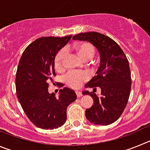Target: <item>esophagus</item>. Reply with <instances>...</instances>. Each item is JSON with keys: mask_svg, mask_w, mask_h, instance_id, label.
<instances>
[{"mask_svg": "<svg viewBox=\"0 0 150 150\" xmlns=\"http://www.w3.org/2000/svg\"><path fill=\"white\" fill-rule=\"evenodd\" d=\"M76 96H77V98H80V97H82V93L80 92L79 91H76Z\"/></svg>", "mask_w": 150, "mask_h": 150, "instance_id": "1", "label": "esophagus"}]
</instances>
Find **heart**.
<instances>
[{"mask_svg":"<svg viewBox=\"0 0 150 150\" xmlns=\"http://www.w3.org/2000/svg\"><path fill=\"white\" fill-rule=\"evenodd\" d=\"M77 54L83 60L88 61L92 59L95 55V48L88 43H83L76 46ZM67 54V50L63 48L57 53L55 59V65L56 68H60L63 64L64 60ZM88 76L85 72H70L64 77V80L71 88H77L88 79Z\"/></svg>","mask_w":150,"mask_h":150,"instance_id":"1","label":"heart"}]
</instances>
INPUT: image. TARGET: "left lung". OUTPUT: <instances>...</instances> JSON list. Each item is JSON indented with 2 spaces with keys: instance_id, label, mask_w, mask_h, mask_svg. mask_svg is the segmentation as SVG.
Listing matches in <instances>:
<instances>
[{
  "instance_id": "obj_1",
  "label": "left lung",
  "mask_w": 150,
  "mask_h": 150,
  "mask_svg": "<svg viewBox=\"0 0 150 150\" xmlns=\"http://www.w3.org/2000/svg\"><path fill=\"white\" fill-rule=\"evenodd\" d=\"M73 40L87 41L98 50L100 65L95 76L86 84V88L99 87L100 96L95 91H83L94 103L86 110V117L90 122L99 125L112 124L120 117L126 107L132 86L131 71L126 56L120 46L110 38L98 32L80 33Z\"/></svg>"
}]
</instances>
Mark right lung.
<instances>
[{"instance_id":"right-lung-1","label":"right lung","mask_w":150,"mask_h":150,"mask_svg":"<svg viewBox=\"0 0 150 150\" xmlns=\"http://www.w3.org/2000/svg\"><path fill=\"white\" fill-rule=\"evenodd\" d=\"M71 37L38 38L25 50L18 62L17 98L30 121L42 129L52 130L63 125L67 107L76 99L75 91L67 87L60 90L59 97L48 90L55 76V56Z\"/></svg>"}]
</instances>
